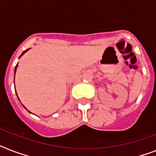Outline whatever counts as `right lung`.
<instances>
[{
  "instance_id": "obj_1",
  "label": "right lung",
  "mask_w": 156,
  "mask_h": 156,
  "mask_svg": "<svg viewBox=\"0 0 156 156\" xmlns=\"http://www.w3.org/2000/svg\"><path fill=\"white\" fill-rule=\"evenodd\" d=\"M28 50H29V49H27V50H26V51H24V52H23V53H22V55H21V56H20V57H21V56H23V54L25 53V52H27ZM17 67H18V64H17V65H16V66H15V69H14V76H15L16 70H17ZM23 107H24V106H23ZM24 108H25V107H24ZM26 109H27V108H26Z\"/></svg>"
}]
</instances>
